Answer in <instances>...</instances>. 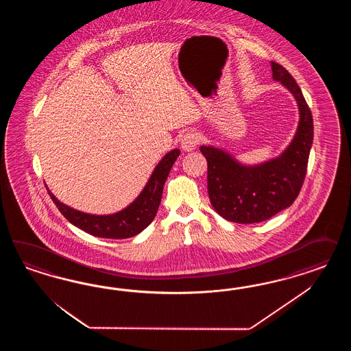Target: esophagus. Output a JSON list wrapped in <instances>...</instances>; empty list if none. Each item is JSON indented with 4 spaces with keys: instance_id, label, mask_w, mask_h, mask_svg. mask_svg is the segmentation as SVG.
<instances>
[{
    "instance_id": "obj_1",
    "label": "esophagus",
    "mask_w": 351,
    "mask_h": 351,
    "mask_svg": "<svg viewBox=\"0 0 351 351\" xmlns=\"http://www.w3.org/2000/svg\"><path fill=\"white\" fill-rule=\"evenodd\" d=\"M199 134L195 131H188L182 138H181V148L185 152H191L193 149L197 148V145L199 144Z\"/></svg>"
}]
</instances>
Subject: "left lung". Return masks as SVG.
Here are the masks:
<instances>
[{"instance_id":"left-lung-1","label":"left lung","mask_w":351,"mask_h":351,"mask_svg":"<svg viewBox=\"0 0 351 351\" xmlns=\"http://www.w3.org/2000/svg\"><path fill=\"white\" fill-rule=\"evenodd\" d=\"M273 78L293 94L300 109L296 135L282 156L257 166H243L221 149L201 147L207 160V189L215 211L228 221H265L289 207L305 180L313 144V116L293 77L271 62Z\"/></svg>"}]
</instances>
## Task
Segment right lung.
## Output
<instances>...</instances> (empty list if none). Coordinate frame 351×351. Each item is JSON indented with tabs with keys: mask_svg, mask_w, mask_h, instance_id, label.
<instances>
[{
	"mask_svg": "<svg viewBox=\"0 0 351 351\" xmlns=\"http://www.w3.org/2000/svg\"><path fill=\"white\" fill-rule=\"evenodd\" d=\"M179 154V149H173L170 153H167L153 171L148 184L145 185L144 191L140 193L138 198L125 210L113 215L97 216L77 211L58 201L49 189L47 193L50 194L51 199L64 217L86 233L109 239L130 238L143 232L154 220L160 207L163 185L167 180L172 165L178 160Z\"/></svg>",
	"mask_w": 351,
	"mask_h": 351,
	"instance_id": "1",
	"label": "right lung"
}]
</instances>
